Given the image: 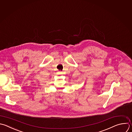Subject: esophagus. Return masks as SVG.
Here are the masks:
<instances>
[{
    "mask_svg": "<svg viewBox=\"0 0 132 132\" xmlns=\"http://www.w3.org/2000/svg\"><path fill=\"white\" fill-rule=\"evenodd\" d=\"M62 72L61 71H59L58 72V75H62Z\"/></svg>",
    "mask_w": 132,
    "mask_h": 132,
    "instance_id": "1",
    "label": "esophagus"
}]
</instances>
